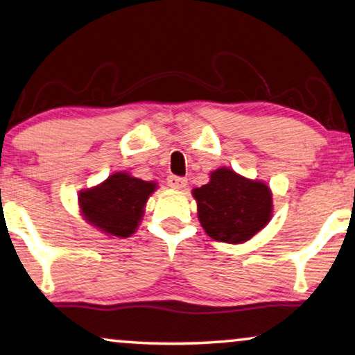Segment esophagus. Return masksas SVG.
Returning <instances> with one entry per match:
<instances>
[{"label":"esophagus","instance_id":"1","mask_svg":"<svg viewBox=\"0 0 355 355\" xmlns=\"http://www.w3.org/2000/svg\"><path fill=\"white\" fill-rule=\"evenodd\" d=\"M167 184L172 189H184V188H187V184H188V180L183 178V177L171 175L167 178Z\"/></svg>","mask_w":355,"mask_h":355}]
</instances>
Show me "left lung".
Listing matches in <instances>:
<instances>
[{
    "label": "left lung",
    "mask_w": 355,
    "mask_h": 355,
    "mask_svg": "<svg viewBox=\"0 0 355 355\" xmlns=\"http://www.w3.org/2000/svg\"><path fill=\"white\" fill-rule=\"evenodd\" d=\"M198 218L208 237L224 243H245L273 216L272 189L261 180L240 175L229 167L210 173V182L193 189Z\"/></svg>",
    "instance_id": "8db88e82"
}]
</instances>
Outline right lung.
Here are the masks:
<instances>
[{
	"instance_id": "1",
	"label": "right lung",
	"mask_w": 355,
	"mask_h": 355,
	"mask_svg": "<svg viewBox=\"0 0 355 355\" xmlns=\"http://www.w3.org/2000/svg\"><path fill=\"white\" fill-rule=\"evenodd\" d=\"M156 189V182L115 172L96 187L82 189L78 208L83 219L103 234L128 239L137 230L147 200Z\"/></svg>"
}]
</instances>
